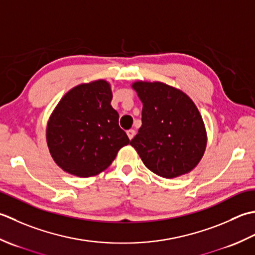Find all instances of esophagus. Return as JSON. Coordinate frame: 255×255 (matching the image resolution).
<instances>
[{"label": "esophagus", "instance_id": "1", "mask_svg": "<svg viewBox=\"0 0 255 255\" xmlns=\"http://www.w3.org/2000/svg\"><path fill=\"white\" fill-rule=\"evenodd\" d=\"M127 134H128V138L132 139L134 137V135H135V131H134V129H128V131L127 132Z\"/></svg>", "mask_w": 255, "mask_h": 255}]
</instances>
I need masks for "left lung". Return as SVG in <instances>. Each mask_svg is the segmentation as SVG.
Instances as JSON below:
<instances>
[{
    "mask_svg": "<svg viewBox=\"0 0 255 255\" xmlns=\"http://www.w3.org/2000/svg\"><path fill=\"white\" fill-rule=\"evenodd\" d=\"M143 103L142 127L131 141L144 165L164 178L193 170L204 156L207 133L193 100L163 82L132 85Z\"/></svg>",
    "mask_w": 255,
    "mask_h": 255,
    "instance_id": "obj_1",
    "label": "left lung"
}]
</instances>
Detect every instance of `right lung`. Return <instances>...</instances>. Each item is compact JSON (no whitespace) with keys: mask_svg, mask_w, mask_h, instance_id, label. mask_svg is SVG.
I'll list each match as a JSON object with an SVG mask.
<instances>
[{"mask_svg":"<svg viewBox=\"0 0 255 255\" xmlns=\"http://www.w3.org/2000/svg\"><path fill=\"white\" fill-rule=\"evenodd\" d=\"M111 100L110 84L96 80L72 88L51 113L47 145L55 163L67 173L78 177L98 175L129 143Z\"/></svg>","mask_w":255,"mask_h":255,"instance_id":"right-lung-1","label":"right lung"}]
</instances>
